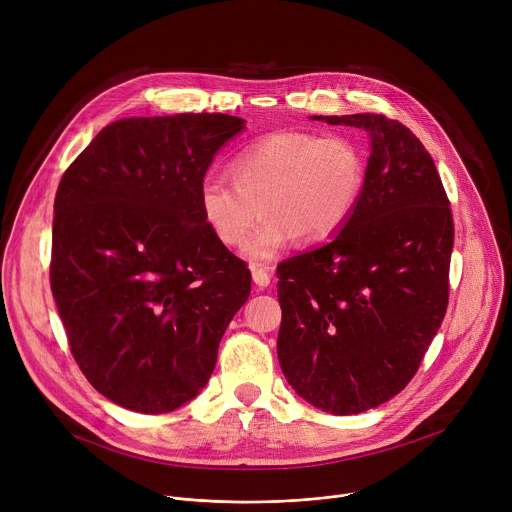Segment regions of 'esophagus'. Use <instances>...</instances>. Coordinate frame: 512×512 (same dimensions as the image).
Segmentation results:
<instances>
[{"label":"esophagus","mask_w":512,"mask_h":512,"mask_svg":"<svg viewBox=\"0 0 512 512\" xmlns=\"http://www.w3.org/2000/svg\"><path fill=\"white\" fill-rule=\"evenodd\" d=\"M251 273H253V281L257 287H267L271 283V273L267 267L263 265H253L251 267Z\"/></svg>","instance_id":"obj_1"}]
</instances>
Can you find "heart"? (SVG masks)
Returning a JSON list of instances; mask_svg holds the SVG:
<instances>
[{
	"label": "heart",
	"instance_id": "b5f03b06",
	"mask_svg": "<svg viewBox=\"0 0 512 512\" xmlns=\"http://www.w3.org/2000/svg\"><path fill=\"white\" fill-rule=\"evenodd\" d=\"M229 174L233 184L216 178L200 184V214L225 247L243 245L265 214L245 255L267 261L296 237L320 245L348 225L367 186V154L346 133L275 131L243 148Z\"/></svg>",
	"mask_w": 512,
	"mask_h": 512
}]
</instances>
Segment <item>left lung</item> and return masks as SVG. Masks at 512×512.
<instances>
[{
	"instance_id": "left-lung-1",
	"label": "left lung",
	"mask_w": 512,
	"mask_h": 512,
	"mask_svg": "<svg viewBox=\"0 0 512 512\" xmlns=\"http://www.w3.org/2000/svg\"><path fill=\"white\" fill-rule=\"evenodd\" d=\"M312 119L369 131L367 186L330 243L277 267V358L308 403L356 415L407 387L442 326L454 218L431 156L403 123Z\"/></svg>"
}]
</instances>
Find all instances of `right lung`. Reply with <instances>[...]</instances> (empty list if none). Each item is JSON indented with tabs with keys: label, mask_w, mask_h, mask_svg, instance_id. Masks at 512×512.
<instances>
[{
	"label": "right lung",
	"mask_w": 512,
	"mask_h": 512,
	"mask_svg": "<svg viewBox=\"0 0 512 512\" xmlns=\"http://www.w3.org/2000/svg\"><path fill=\"white\" fill-rule=\"evenodd\" d=\"M245 121L225 113L107 125L56 190L50 287L87 381L137 413H166L208 383L251 294L247 263L218 243L198 190Z\"/></svg>",
	"instance_id": "add662e5"
}]
</instances>
